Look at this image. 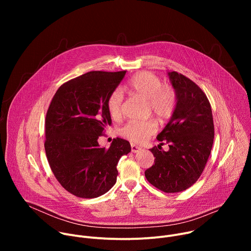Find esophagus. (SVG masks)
<instances>
[{"label": "esophagus", "instance_id": "1", "mask_svg": "<svg viewBox=\"0 0 251 251\" xmlns=\"http://www.w3.org/2000/svg\"><path fill=\"white\" fill-rule=\"evenodd\" d=\"M140 150H141V148H140L139 146H137V145L133 144V143H131V151H132L133 153H137V152H139Z\"/></svg>", "mask_w": 251, "mask_h": 251}]
</instances>
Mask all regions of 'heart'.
Here are the masks:
<instances>
[{
  "mask_svg": "<svg viewBox=\"0 0 251 251\" xmlns=\"http://www.w3.org/2000/svg\"><path fill=\"white\" fill-rule=\"evenodd\" d=\"M124 88L130 95L147 100L150 114H154L161 122L169 121L175 114L177 105L176 91L172 85L162 83L156 75L141 71L129 79ZM122 102L123 97L118 89L112 91L107 98V111L113 119L121 117ZM157 129L158 124L154 119L145 122L131 121L126 123L119 133L133 142L141 143L156 133Z\"/></svg>",
  "mask_w": 251,
  "mask_h": 251,
  "instance_id": "b5f03b06",
  "label": "heart"
}]
</instances>
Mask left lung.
Listing matches in <instances>:
<instances>
[{"mask_svg": "<svg viewBox=\"0 0 251 251\" xmlns=\"http://www.w3.org/2000/svg\"><path fill=\"white\" fill-rule=\"evenodd\" d=\"M170 79L177 94L175 114L157 136L154 164L145 171L148 182L164 193H178L192 187L201 176L209 157L214 126L210 103L193 80L172 71ZM163 145L169 150L164 151Z\"/></svg>", "mask_w": 251, "mask_h": 251, "instance_id": "left-lung-1", "label": "left lung"}]
</instances>
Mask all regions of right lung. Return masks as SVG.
Listing matches in <instances>:
<instances>
[{
	"label": "right lung",
	"instance_id": "obj_1",
	"mask_svg": "<svg viewBox=\"0 0 251 251\" xmlns=\"http://www.w3.org/2000/svg\"><path fill=\"white\" fill-rule=\"evenodd\" d=\"M126 70L89 71L64 82L47 111L45 150L61 187L77 198L93 199L108 192L117 180V164L131 151L127 140L113 139L101 148L97 139L111 124L106 101Z\"/></svg>",
	"mask_w": 251,
	"mask_h": 251
}]
</instances>
